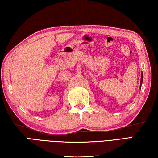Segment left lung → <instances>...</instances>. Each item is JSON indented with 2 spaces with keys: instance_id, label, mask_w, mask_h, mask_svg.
<instances>
[{
  "instance_id": "obj_1",
  "label": "left lung",
  "mask_w": 158,
  "mask_h": 158,
  "mask_svg": "<svg viewBox=\"0 0 158 158\" xmlns=\"http://www.w3.org/2000/svg\"><path fill=\"white\" fill-rule=\"evenodd\" d=\"M142 80H143V77H142H142H141V81H140V89H141V85L142 83Z\"/></svg>"
}]
</instances>
